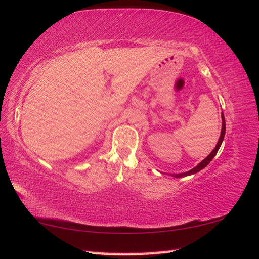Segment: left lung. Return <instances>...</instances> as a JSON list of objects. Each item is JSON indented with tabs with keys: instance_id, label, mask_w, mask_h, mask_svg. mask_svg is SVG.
<instances>
[{
	"instance_id": "8db88e82",
	"label": "left lung",
	"mask_w": 259,
	"mask_h": 259,
	"mask_svg": "<svg viewBox=\"0 0 259 259\" xmlns=\"http://www.w3.org/2000/svg\"><path fill=\"white\" fill-rule=\"evenodd\" d=\"M224 136H225V119H224V116H223V112H222V131H221V137H220L219 142H218V144H216V147L214 148L213 151H212L211 153H209L208 157H206L205 159H204L200 164H197V165L194 167V169H192V170L189 171V172H184V173H180V174H174L173 177H176V178H182V177H186V176H191V174H194V173H196V172H198V171H201L202 169H204V167H205V166L209 163V162L212 161V159L215 157L216 153H218L219 149H220L221 144H222V141H223V139H224Z\"/></svg>"
}]
</instances>
